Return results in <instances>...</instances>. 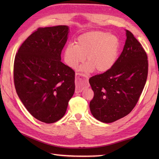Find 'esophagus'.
I'll return each instance as SVG.
<instances>
[{"mask_svg":"<svg viewBox=\"0 0 159 159\" xmlns=\"http://www.w3.org/2000/svg\"><path fill=\"white\" fill-rule=\"evenodd\" d=\"M76 93L81 92L85 87H89V83L87 81V78L85 74L76 73Z\"/></svg>","mask_w":159,"mask_h":159,"instance_id":"1","label":"esophagus"}]
</instances>
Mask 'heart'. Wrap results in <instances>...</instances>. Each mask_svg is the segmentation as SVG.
<instances>
[{
    "instance_id": "heart-1",
    "label": "heart",
    "mask_w": 159,
    "mask_h": 159,
    "mask_svg": "<svg viewBox=\"0 0 159 159\" xmlns=\"http://www.w3.org/2000/svg\"><path fill=\"white\" fill-rule=\"evenodd\" d=\"M120 49L117 37L103 31H90L78 37L76 44L70 43L64 50L63 59L67 66L76 68L85 59L87 62L80 67L85 72L96 70L98 72L109 70L113 66Z\"/></svg>"
}]
</instances>
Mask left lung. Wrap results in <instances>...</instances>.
I'll return each instance as SVG.
<instances>
[{
  "label": "left lung",
  "mask_w": 159,
  "mask_h": 159,
  "mask_svg": "<svg viewBox=\"0 0 159 159\" xmlns=\"http://www.w3.org/2000/svg\"><path fill=\"white\" fill-rule=\"evenodd\" d=\"M123 51L105 72L91 77L94 96L89 103L93 116L111 123L129 114L139 100L148 73L147 54L133 33L126 30Z\"/></svg>",
  "instance_id": "left-lung-1"
}]
</instances>
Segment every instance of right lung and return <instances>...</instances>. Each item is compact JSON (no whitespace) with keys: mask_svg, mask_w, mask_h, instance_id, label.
Returning a JSON list of instances; mask_svg holds the SVG:
<instances>
[{"mask_svg":"<svg viewBox=\"0 0 159 159\" xmlns=\"http://www.w3.org/2000/svg\"><path fill=\"white\" fill-rule=\"evenodd\" d=\"M68 30L64 25L38 28L15 57L17 94L31 116L46 124L61 119L75 90V72L61 61Z\"/></svg>","mask_w":159,"mask_h":159,"instance_id":"obj_1","label":"right lung"}]
</instances>
